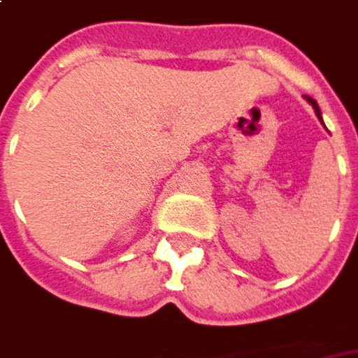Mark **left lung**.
Here are the masks:
<instances>
[{
  "instance_id": "8db88e82",
  "label": "left lung",
  "mask_w": 358,
  "mask_h": 358,
  "mask_svg": "<svg viewBox=\"0 0 358 358\" xmlns=\"http://www.w3.org/2000/svg\"><path fill=\"white\" fill-rule=\"evenodd\" d=\"M305 99H307V101H309V103L313 105V109H315V113H317V117H319V119H321V121H323V117H321V109H319V105H317V101H315L313 97H309V95H305Z\"/></svg>"
}]
</instances>
